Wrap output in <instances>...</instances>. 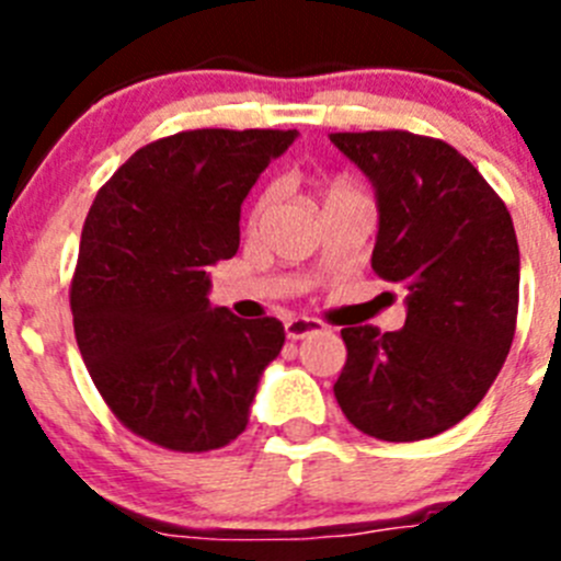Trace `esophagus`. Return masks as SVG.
<instances>
[{
	"label": "esophagus",
	"mask_w": 561,
	"mask_h": 561,
	"mask_svg": "<svg viewBox=\"0 0 561 561\" xmlns=\"http://www.w3.org/2000/svg\"><path fill=\"white\" fill-rule=\"evenodd\" d=\"M317 331H323V323L314 320V317H291L289 323H286V336L289 340H304V336L317 334Z\"/></svg>",
	"instance_id": "1"
}]
</instances>
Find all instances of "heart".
I'll list each match as a JSON object with an SVG mask.
<instances>
[{
  "label": "heart",
  "mask_w": 561,
  "mask_h": 561,
  "mask_svg": "<svg viewBox=\"0 0 561 561\" xmlns=\"http://www.w3.org/2000/svg\"><path fill=\"white\" fill-rule=\"evenodd\" d=\"M348 191H354V187L345 185V182H334V185L325 187V199H331V196H336V193H348ZM270 202H272V191H266L264 196H261V199H257L255 210H252V219H255V221L261 219V216H264L266 207H270Z\"/></svg>",
  "instance_id": "1"
}]
</instances>
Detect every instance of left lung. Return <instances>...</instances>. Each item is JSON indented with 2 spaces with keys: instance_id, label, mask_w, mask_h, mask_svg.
Returning <instances> with one entry per match:
<instances>
[{
  "instance_id": "left-lung-1",
  "label": "left lung",
  "mask_w": 561,
  "mask_h": 561,
  "mask_svg": "<svg viewBox=\"0 0 561 561\" xmlns=\"http://www.w3.org/2000/svg\"><path fill=\"white\" fill-rule=\"evenodd\" d=\"M376 191V275L404 291V329H342L334 385L345 419L379 440H424L472 413L517 329L512 213L449 142L410 131H336Z\"/></svg>"
}]
</instances>
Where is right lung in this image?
<instances>
[{"label": "right lung", "mask_w": 561, "mask_h": 561, "mask_svg": "<svg viewBox=\"0 0 561 561\" xmlns=\"http://www.w3.org/2000/svg\"><path fill=\"white\" fill-rule=\"evenodd\" d=\"M297 131L196 128L134 151L98 191L69 289L87 370L123 427L173 453L247 430L275 317L213 309L210 266L238 252L241 202Z\"/></svg>", "instance_id": "add662e5"}]
</instances>
